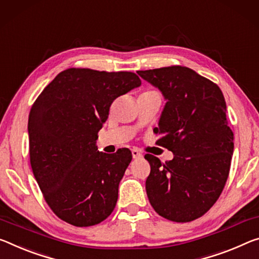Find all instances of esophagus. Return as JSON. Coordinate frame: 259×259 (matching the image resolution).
Returning a JSON list of instances; mask_svg holds the SVG:
<instances>
[{
  "mask_svg": "<svg viewBox=\"0 0 259 259\" xmlns=\"http://www.w3.org/2000/svg\"><path fill=\"white\" fill-rule=\"evenodd\" d=\"M131 153H133L134 159H137V158L142 157V152L139 151L138 149H133V150H131Z\"/></svg>",
  "mask_w": 259,
  "mask_h": 259,
  "instance_id": "esophagus-1",
  "label": "esophagus"
}]
</instances>
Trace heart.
<instances>
[{"label": "heart", "mask_w": 259, "mask_h": 259, "mask_svg": "<svg viewBox=\"0 0 259 259\" xmlns=\"http://www.w3.org/2000/svg\"><path fill=\"white\" fill-rule=\"evenodd\" d=\"M146 92H150V91H146Z\"/></svg>", "instance_id": "heart-1"}]
</instances>
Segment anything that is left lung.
Listing matches in <instances>:
<instances>
[{"label":"left lung","instance_id":"left-lung-1","mask_svg":"<svg viewBox=\"0 0 259 259\" xmlns=\"http://www.w3.org/2000/svg\"><path fill=\"white\" fill-rule=\"evenodd\" d=\"M137 72L167 100L154 133L161 135L158 144L174 154L166 162L145 154L150 203L167 220L198 219L218 200L231 169L234 134L224 94L215 83L181 65Z\"/></svg>","mask_w":259,"mask_h":259}]
</instances>
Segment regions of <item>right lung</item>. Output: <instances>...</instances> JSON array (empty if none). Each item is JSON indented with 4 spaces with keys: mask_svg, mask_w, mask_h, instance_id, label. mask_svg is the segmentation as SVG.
Listing matches in <instances>:
<instances>
[{
    "mask_svg": "<svg viewBox=\"0 0 259 259\" xmlns=\"http://www.w3.org/2000/svg\"><path fill=\"white\" fill-rule=\"evenodd\" d=\"M142 84L136 73L70 68L36 98L28 115L32 171L52 211L89 227L107 219L133 159L129 149L98 151V133L117 97Z\"/></svg>",
    "mask_w": 259,
    "mask_h": 259,
    "instance_id": "1",
    "label": "right lung"
}]
</instances>
